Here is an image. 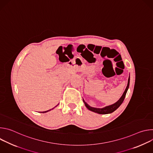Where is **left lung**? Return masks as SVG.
<instances>
[{"instance_id": "left-lung-1", "label": "left lung", "mask_w": 153, "mask_h": 153, "mask_svg": "<svg viewBox=\"0 0 153 153\" xmlns=\"http://www.w3.org/2000/svg\"><path fill=\"white\" fill-rule=\"evenodd\" d=\"M129 77L128 79L127 86H126V88L123 95L122 96V97L120 98V99L117 102H116L115 103H114L111 105L106 106V107L103 108H96L91 107L90 105H88L84 101L83 99V101L86 107L88 108L89 110H90L91 111H93L94 113H97L100 114H106L111 113L114 112L115 110H116L120 106V105L122 103V102H123V100L125 99V96H126V92H127L128 89L129 88Z\"/></svg>"}]
</instances>
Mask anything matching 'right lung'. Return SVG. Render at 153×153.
Wrapping results in <instances>:
<instances>
[{
    "label": "right lung",
    "mask_w": 153,
    "mask_h": 153,
    "mask_svg": "<svg viewBox=\"0 0 153 153\" xmlns=\"http://www.w3.org/2000/svg\"><path fill=\"white\" fill-rule=\"evenodd\" d=\"M51 110H48V111H43V112H40V113H47V112H48V111H50Z\"/></svg>",
    "instance_id": "obj_1"
}]
</instances>
